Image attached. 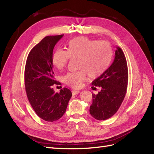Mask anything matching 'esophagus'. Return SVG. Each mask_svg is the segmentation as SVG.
<instances>
[{
	"mask_svg": "<svg viewBox=\"0 0 154 154\" xmlns=\"http://www.w3.org/2000/svg\"><path fill=\"white\" fill-rule=\"evenodd\" d=\"M71 92H72V94H73V95H75V94H79L80 92V91H71Z\"/></svg>",
	"mask_w": 154,
	"mask_h": 154,
	"instance_id": "esophagus-1",
	"label": "esophagus"
}]
</instances>
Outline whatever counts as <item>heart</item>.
<instances>
[{
	"mask_svg": "<svg viewBox=\"0 0 154 154\" xmlns=\"http://www.w3.org/2000/svg\"><path fill=\"white\" fill-rule=\"evenodd\" d=\"M67 51L57 49L53 53L52 61L57 69L62 70L68 63L70 58L79 57V68L67 73L63 82L73 88L81 87L87 78V73L91 78H97L105 72L112 61L113 51L110 45L105 41L92 40L85 37H77L70 40Z\"/></svg>",
	"mask_w": 154,
	"mask_h": 154,
	"instance_id": "b5f03b06",
	"label": "heart"
}]
</instances>
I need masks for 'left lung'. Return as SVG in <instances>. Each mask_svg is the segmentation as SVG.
I'll return each instance as SVG.
<instances>
[{
	"instance_id": "obj_1",
	"label": "left lung",
	"mask_w": 154,
	"mask_h": 154,
	"mask_svg": "<svg viewBox=\"0 0 154 154\" xmlns=\"http://www.w3.org/2000/svg\"><path fill=\"white\" fill-rule=\"evenodd\" d=\"M128 67L122 50L117 47L112 65L92 85L101 88L98 94H92L90 113L97 120H106L115 114L127 93Z\"/></svg>"
}]
</instances>
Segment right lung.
<instances>
[{"mask_svg": "<svg viewBox=\"0 0 154 154\" xmlns=\"http://www.w3.org/2000/svg\"><path fill=\"white\" fill-rule=\"evenodd\" d=\"M63 35L45 37L31 49L25 67V87L28 100L37 115L48 122L60 119L72 96L63 88L59 93L52 86L57 85L52 61L53 49Z\"/></svg>", "mask_w": 154, "mask_h": 154, "instance_id": "1", "label": "right lung"}]
</instances>
